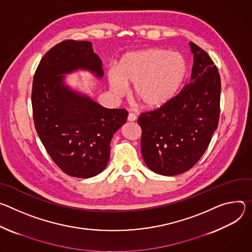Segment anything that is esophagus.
<instances>
[{"instance_id":"obj_1","label":"esophagus","mask_w":252,"mask_h":252,"mask_svg":"<svg viewBox=\"0 0 252 252\" xmlns=\"http://www.w3.org/2000/svg\"><path fill=\"white\" fill-rule=\"evenodd\" d=\"M136 119H137V116L135 114L129 113V115H128V121L129 122H134V121H136Z\"/></svg>"}]
</instances>
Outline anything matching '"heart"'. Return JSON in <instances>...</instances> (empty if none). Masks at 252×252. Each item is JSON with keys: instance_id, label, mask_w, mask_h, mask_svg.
<instances>
[{"instance_id": "heart-1", "label": "heart", "mask_w": 252, "mask_h": 252, "mask_svg": "<svg viewBox=\"0 0 252 252\" xmlns=\"http://www.w3.org/2000/svg\"><path fill=\"white\" fill-rule=\"evenodd\" d=\"M187 73L185 59L178 53L151 48L126 54L118 69L108 74L111 92L123 97L129 85L132 94L148 109L168 103L178 92Z\"/></svg>"}]
</instances>
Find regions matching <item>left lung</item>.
Returning <instances> with one entry per match:
<instances>
[{
	"label": "left lung",
	"mask_w": 252,
	"mask_h": 252,
	"mask_svg": "<svg viewBox=\"0 0 252 252\" xmlns=\"http://www.w3.org/2000/svg\"><path fill=\"white\" fill-rule=\"evenodd\" d=\"M190 82L168 103L140 114L141 151L148 168L165 176L183 173L207 149L220 113L221 82L209 55L190 42Z\"/></svg>",
	"instance_id": "1"
}]
</instances>
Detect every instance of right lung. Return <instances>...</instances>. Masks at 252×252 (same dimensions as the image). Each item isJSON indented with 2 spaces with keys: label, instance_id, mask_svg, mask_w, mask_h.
<instances>
[{
  "label": "right lung",
  "instance_id": "add662e5",
  "mask_svg": "<svg viewBox=\"0 0 252 252\" xmlns=\"http://www.w3.org/2000/svg\"><path fill=\"white\" fill-rule=\"evenodd\" d=\"M87 70L101 79L102 61L88 41H63L42 58L34 76V123L48 154L66 174L90 178L101 173L110 142L126 123L125 109L104 108L64 84V74Z\"/></svg>",
  "mask_w": 252,
  "mask_h": 252
}]
</instances>
